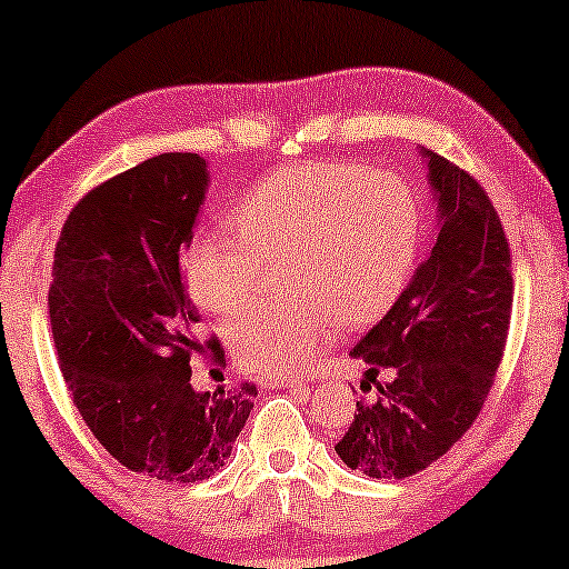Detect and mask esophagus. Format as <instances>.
I'll return each mask as SVG.
<instances>
[{
    "label": "esophagus",
    "instance_id": "obj_1",
    "mask_svg": "<svg viewBox=\"0 0 569 569\" xmlns=\"http://www.w3.org/2000/svg\"><path fill=\"white\" fill-rule=\"evenodd\" d=\"M305 382H307L305 377H270V380H264V388H276V385H283V388H299V385Z\"/></svg>",
    "mask_w": 569,
    "mask_h": 569
}]
</instances>
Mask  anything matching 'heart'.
Listing matches in <instances>:
<instances>
[{
	"mask_svg": "<svg viewBox=\"0 0 569 569\" xmlns=\"http://www.w3.org/2000/svg\"><path fill=\"white\" fill-rule=\"evenodd\" d=\"M232 234H198L187 289L202 310L238 316L259 297L264 264H286L280 307L248 312L230 331L240 367L286 375L310 361L337 326L363 329L403 291L422 234L407 179L363 162H299L267 173L232 211Z\"/></svg>",
	"mask_w": 569,
	"mask_h": 569,
	"instance_id": "obj_1",
	"label": "heart"
}]
</instances>
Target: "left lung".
Listing matches in <instances>:
<instances>
[{
    "mask_svg": "<svg viewBox=\"0 0 569 569\" xmlns=\"http://www.w3.org/2000/svg\"><path fill=\"white\" fill-rule=\"evenodd\" d=\"M441 230L398 302L352 348L367 361L337 455L371 479H407L447 455L485 407L511 323V248L485 187L428 152Z\"/></svg>",
    "mask_w": 569,
    "mask_h": 569,
    "instance_id": "obj_1",
    "label": "left lung"
}]
</instances>
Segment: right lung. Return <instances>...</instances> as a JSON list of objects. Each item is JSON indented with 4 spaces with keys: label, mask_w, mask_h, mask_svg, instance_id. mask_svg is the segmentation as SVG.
I'll list each match as a JSON object with an SVG mask.
<instances>
[{
    "label": "right lung",
    "mask_w": 569,
    "mask_h": 569,
    "mask_svg": "<svg viewBox=\"0 0 569 569\" xmlns=\"http://www.w3.org/2000/svg\"><path fill=\"white\" fill-rule=\"evenodd\" d=\"M208 192L200 154L168 152L90 189L63 221L48 289L50 329L74 407L114 460L171 485L232 455L257 385L194 390L198 307L181 259Z\"/></svg>",
    "instance_id": "obj_1"
}]
</instances>
